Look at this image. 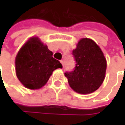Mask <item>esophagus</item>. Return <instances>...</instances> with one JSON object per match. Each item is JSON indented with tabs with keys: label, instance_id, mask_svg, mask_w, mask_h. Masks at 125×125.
Segmentation results:
<instances>
[{
	"label": "esophagus",
	"instance_id": "obj_1",
	"mask_svg": "<svg viewBox=\"0 0 125 125\" xmlns=\"http://www.w3.org/2000/svg\"><path fill=\"white\" fill-rule=\"evenodd\" d=\"M60 62H61V64L62 65V67H64V61L62 60H60Z\"/></svg>",
	"mask_w": 125,
	"mask_h": 125
}]
</instances>
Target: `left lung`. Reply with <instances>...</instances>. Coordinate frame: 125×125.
<instances>
[{"instance_id":"8db88e82","label":"left lung","mask_w":125,"mask_h":125,"mask_svg":"<svg viewBox=\"0 0 125 125\" xmlns=\"http://www.w3.org/2000/svg\"><path fill=\"white\" fill-rule=\"evenodd\" d=\"M76 64L74 70L65 76L70 86L80 94L92 93L103 83L106 70V60L101 49L93 40L83 38L72 51Z\"/></svg>"}]
</instances>
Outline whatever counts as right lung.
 <instances>
[{"label": "right lung", "instance_id": "add662e5", "mask_svg": "<svg viewBox=\"0 0 125 125\" xmlns=\"http://www.w3.org/2000/svg\"><path fill=\"white\" fill-rule=\"evenodd\" d=\"M15 66L17 78L31 90L41 88L54 70L62 67L38 37L31 38L21 48L16 56Z\"/></svg>", "mask_w": 125, "mask_h": 125}]
</instances>
